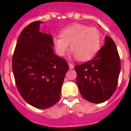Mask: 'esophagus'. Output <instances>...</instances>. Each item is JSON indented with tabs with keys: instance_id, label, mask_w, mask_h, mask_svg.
Returning a JSON list of instances; mask_svg holds the SVG:
<instances>
[{
	"instance_id": "34e87169",
	"label": "esophagus",
	"mask_w": 131,
	"mask_h": 131,
	"mask_svg": "<svg viewBox=\"0 0 131 131\" xmlns=\"http://www.w3.org/2000/svg\"><path fill=\"white\" fill-rule=\"evenodd\" d=\"M69 69H73L74 67V64H72V63H69Z\"/></svg>"
}]
</instances>
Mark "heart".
<instances>
[{
    "label": "heart",
    "mask_w": 131,
    "mask_h": 131,
    "mask_svg": "<svg viewBox=\"0 0 131 131\" xmlns=\"http://www.w3.org/2000/svg\"><path fill=\"white\" fill-rule=\"evenodd\" d=\"M52 44L59 56H64L70 48L81 61H87L97 54L101 48L102 35L95 27L74 24L61 31L60 36L52 38Z\"/></svg>",
    "instance_id": "obj_1"
}]
</instances>
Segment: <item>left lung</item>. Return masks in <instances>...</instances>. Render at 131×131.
Listing matches in <instances>:
<instances>
[{
	"instance_id": "8db88e82",
	"label": "left lung",
	"mask_w": 131,
	"mask_h": 131,
	"mask_svg": "<svg viewBox=\"0 0 131 131\" xmlns=\"http://www.w3.org/2000/svg\"><path fill=\"white\" fill-rule=\"evenodd\" d=\"M77 83L83 98L93 103L104 102L118 84L121 61L115 43L109 36L93 60L75 66Z\"/></svg>"
}]
</instances>
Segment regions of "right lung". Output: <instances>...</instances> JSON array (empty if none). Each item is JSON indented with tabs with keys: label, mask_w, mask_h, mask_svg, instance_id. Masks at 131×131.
Instances as JSON below:
<instances>
[{
	"label": "right lung",
	"mask_w": 131,
	"mask_h": 131,
	"mask_svg": "<svg viewBox=\"0 0 131 131\" xmlns=\"http://www.w3.org/2000/svg\"><path fill=\"white\" fill-rule=\"evenodd\" d=\"M42 21H34L22 30L17 41L12 68L19 93L38 109L59 101L67 62L55 55L52 37L39 31Z\"/></svg>",
	"instance_id": "obj_1"
}]
</instances>
